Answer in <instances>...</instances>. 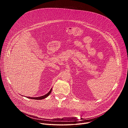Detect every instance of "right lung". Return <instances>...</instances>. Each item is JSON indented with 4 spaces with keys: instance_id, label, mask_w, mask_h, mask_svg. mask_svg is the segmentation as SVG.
Masks as SVG:
<instances>
[{
    "instance_id": "obj_1",
    "label": "right lung",
    "mask_w": 128,
    "mask_h": 128,
    "mask_svg": "<svg viewBox=\"0 0 128 128\" xmlns=\"http://www.w3.org/2000/svg\"><path fill=\"white\" fill-rule=\"evenodd\" d=\"M52 88L50 89V90L49 91V92L46 94V95H44V96H40V97H27L28 98H29V99H34V100H42V99H44L46 97H48L49 95L50 94L51 92H52Z\"/></svg>"
}]
</instances>
